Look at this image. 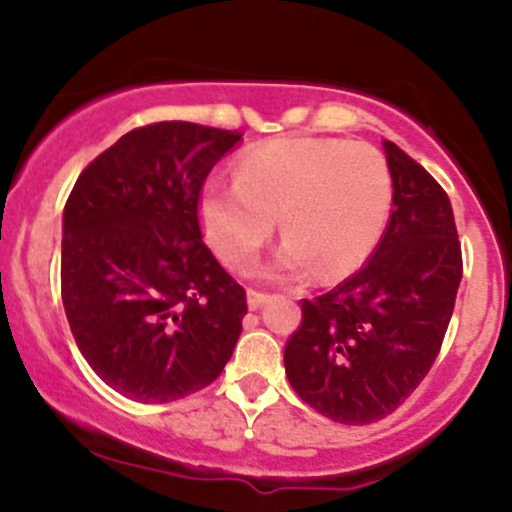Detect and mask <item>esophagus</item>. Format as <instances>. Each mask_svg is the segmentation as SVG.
Returning a JSON list of instances; mask_svg holds the SVG:
<instances>
[{"label":"esophagus","mask_w":512,"mask_h":512,"mask_svg":"<svg viewBox=\"0 0 512 512\" xmlns=\"http://www.w3.org/2000/svg\"><path fill=\"white\" fill-rule=\"evenodd\" d=\"M267 301H269V293L257 291V289H248V305H250V310L262 308V305L267 303Z\"/></svg>","instance_id":"esophagus-1"}]
</instances>
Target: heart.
Instances as JSON below:
<instances>
[{"mask_svg": "<svg viewBox=\"0 0 512 512\" xmlns=\"http://www.w3.org/2000/svg\"><path fill=\"white\" fill-rule=\"evenodd\" d=\"M390 199V170L370 144L281 137L245 151L236 180L214 175L204 182L199 221L216 255L245 272L281 216L289 243L274 272L298 279L313 269L317 284H334L378 245Z\"/></svg>", "mask_w": 512, "mask_h": 512, "instance_id": "heart-1", "label": "heart"}]
</instances>
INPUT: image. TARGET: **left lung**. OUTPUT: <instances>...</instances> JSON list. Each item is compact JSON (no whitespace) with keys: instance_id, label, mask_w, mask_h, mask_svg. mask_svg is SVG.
<instances>
[{"instance_id":"8db88e82","label":"left lung","mask_w":512,"mask_h":512,"mask_svg":"<svg viewBox=\"0 0 512 512\" xmlns=\"http://www.w3.org/2000/svg\"><path fill=\"white\" fill-rule=\"evenodd\" d=\"M392 211L363 267L322 296L303 298L284 349L296 395L339 424L385 419L440 354L462 281V248L443 187L385 142Z\"/></svg>"}]
</instances>
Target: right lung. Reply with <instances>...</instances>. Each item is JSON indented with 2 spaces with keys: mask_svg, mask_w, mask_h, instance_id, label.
<instances>
[{
  "mask_svg": "<svg viewBox=\"0 0 512 512\" xmlns=\"http://www.w3.org/2000/svg\"><path fill=\"white\" fill-rule=\"evenodd\" d=\"M233 129L154 122L81 170L64 204L62 303L88 366L134 402L214 383L248 313L202 240L199 192Z\"/></svg>",
  "mask_w": 512,
  "mask_h": 512,
  "instance_id": "obj_1",
  "label": "right lung"
}]
</instances>
